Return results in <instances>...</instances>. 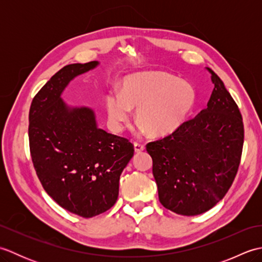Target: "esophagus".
I'll use <instances>...</instances> for the list:
<instances>
[{
	"instance_id": "esophagus-1",
	"label": "esophagus",
	"mask_w": 262,
	"mask_h": 262,
	"mask_svg": "<svg viewBox=\"0 0 262 262\" xmlns=\"http://www.w3.org/2000/svg\"><path fill=\"white\" fill-rule=\"evenodd\" d=\"M134 147H135V151L137 153H141L144 151V149H145V145H144L143 143H138V142H134Z\"/></svg>"
}]
</instances>
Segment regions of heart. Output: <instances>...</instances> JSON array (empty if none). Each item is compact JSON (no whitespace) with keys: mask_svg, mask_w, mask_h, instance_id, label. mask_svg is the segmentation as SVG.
Wrapping results in <instances>:
<instances>
[{"mask_svg":"<svg viewBox=\"0 0 262 262\" xmlns=\"http://www.w3.org/2000/svg\"><path fill=\"white\" fill-rule=\"evenodd\" d=\"M194 88L165 73L145 72L128 76L122 83L121 94L110 91L104 107L110 127L121 132L130 120L132 109L136 119L153 136L170 134L179 128L196 105Z\"/></svg>","mask_w":262,"mask_h":262,"instance_id":"heart-1","label":"heart"}]
</instances>
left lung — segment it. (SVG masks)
<instances>
[{
    "label": "left lung",
    "instance_id": "obj_1",
    "mask_svg": "<svg viewBox=\"0 0 262 262\" xmlns=\"http://www.w3.org/2000/svg\"><path fill=\"white\" fill-rule=\"evenodd\" d=\"M207 108L163 138L146 144L163 207L183 216L203 214L226 194L237 173L244 142L241 111L210 69Z\"/></svg>",
    "mask_w": 262,
    "mask_h": 262
}]
</instances>
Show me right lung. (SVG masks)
<instances>
[{
	"label": "right lung",
	"instance_id": "add662e5",
	"mask_svg": "<svg viewBox=\"0 0 262 262\" xmlns=\"http://www.w3.org/2000/svg\"><path fill=\"white\" fill-rule=\"evenodd\" d=\"M97 65L70 64L53 75L32 99L28 128L43 189L60 207L84 219L115 205L120 174L134 155L129 140L97 127L92 110L70 109L60 99L73 77Z\"/></svg>",
	"mask_w": 262,
	"mask_h": 262
}]
</instances>
